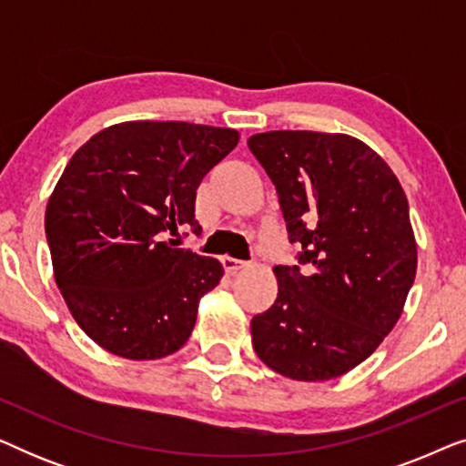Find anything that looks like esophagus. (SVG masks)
I'll use <instances>...</instances> for the list:
<instances>
[{"instance_id": "34e87169", "label": "esophagus", "mask_w": 466, "mask_h": 466, "mask_svg": "<svg viewBox=\"0 0 466 466\" xmlns=\"http://www.w3.org/2000/svg\"><path fill=\"white\" fill-rule=\"evenodd\" d=\"M222 267H225V271H228V273H235V271L244 269L246 263H244V260L233 258V257H222Z\"/></svg>"}]
</instances>
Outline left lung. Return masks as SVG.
Listing matches in <instances>:
<instances>
[{"mask_svg": "<svg viewBox=\"0 0 466 466\" xmlns=\"http://www.w3.org/2000/svg\"><path fill=\"white\" fill-rule=\"evenodd\" d=\"M248 148L276 184L290 244H301L299 265L273 267L278 299L252 318L254 352L290 380L339 378L403 314L418 267L407 197L352 136L267 131Z\"/></svg>", "mask_w": 466, "mask_h": 466, "instance_id": "8db88e82", "label": "left lung"}]
</instances>
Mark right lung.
Returning <instances> with one entry per match:
<instances>
[{
  "label": "right lung",
  "instance_id": "1",
  "mask_svg": "<svg viewBox=\"0 0 466 466\" xmlns=\"http://www.w3.org/2000/svg\"><path fill=\"white\" fill-rule=\"evenodd\" d=\"M238 142L222 127L133 120L69 158L44 227L56 286L97 346L155 360L188 341L199 299L225 271L169 238L187 225L199 235L197 188Z\"/></svg>",
  "mask_w": 466,
  "mask_h": 466
}]
</instances>
